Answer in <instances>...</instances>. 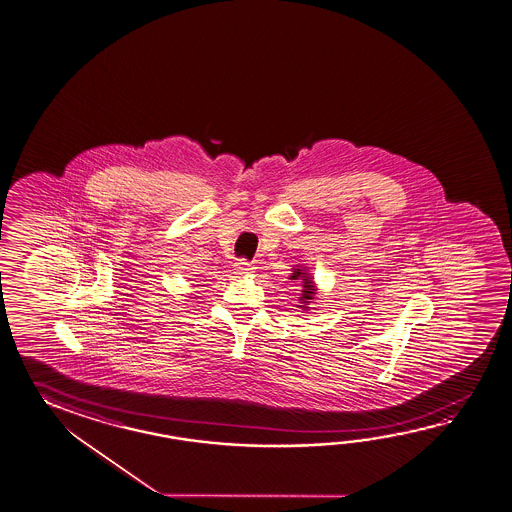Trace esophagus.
<instances>
[{"instance_id":"esophagus-1","label":"esophagus","mask_w":512,"mask_h":512,"mask_svg":"<svg viewBox=\"0 0 512 512\" xmlns=\"http://www.w3.org/2000/svg\"><path fill=\"white\" fill-rule=\"evenodd\" d=\"M251 270H255V268H253V262L246 261V259H239V261L235 262V273L246 275V273H250Z\"/></svg>"}]
</instances>
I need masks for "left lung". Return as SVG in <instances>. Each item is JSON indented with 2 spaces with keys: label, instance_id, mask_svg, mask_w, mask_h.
I'll return each mask as SVG.
<instances>
[{
  "label": "left lung",
  "instance_id": "left-lung-1",
  "mask_svg": "<svg viewBox=\"0 0 512 512\" xmlns=\"http://www.w3.org/2000/svg\"><path fill=\"white\" fill-rule=\"evenodd\" d=\"M299 277H304L303 281V297H301V303H303V306L301 308H306L304 304L310 303V299H313V293H315V288H313V282L306 277V273H303V270H295L292 275L293 281L295 279H299Z\"/></svg>",
  "mask_w": 512,
  "mask_h": 512
}]
</instances>
